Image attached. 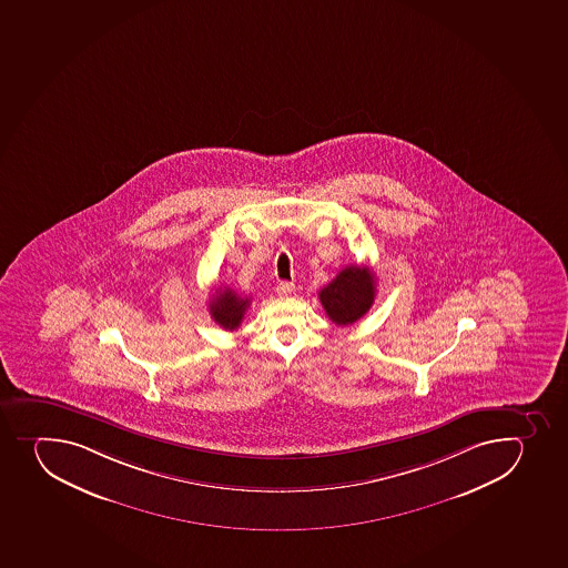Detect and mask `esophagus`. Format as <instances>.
Instances as JSON below:
<instances>
[{
    "instance_id": "esophagus-1",
    "label": "esophagus",
    "mask_w": 568,
    "mask_h": 568,
    "mask_svg": "<svg viewBox=\"0 0 568 568\" xmlns=\"http://www.w3.org/2000/svg\"><path fill=\"white\" fill-rule=\"evenodd\" d=\"M294 288H296L294 283L282 282L280 285H277V294H280V296H288V294L294 292Z\"/></svg>"
}]
</instances>
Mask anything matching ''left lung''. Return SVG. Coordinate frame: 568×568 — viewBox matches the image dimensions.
I'll list each match as a JSON object with an SVG mask.
<instances>
[{"label": "left lung", "instance_id": "left-lung-1", "mask_svg": "<svg viewBox=\"0 0 568 568\" xmlns=\"http://www.w3.org/2000/svg\"><path fill=\"white\" fill-rule=\"evenodd\" d=\"M318 296L333 324H355L375 302V276L367 266H346Z\"/></svg>", "mask_w": 568, "mask_h": 568}]
</instances>
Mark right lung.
Here are the masks:
<instances>
[{
  "mask_svg": "<svg viewBox=\"0 0 568 568\" xmlns=\"http://www.w3.org/2000/svg\"><path fill=\"white\" fill-rule=\"evenodd\" d=\"M250 307V297H241L232 288H219L211 297L210 313L215 324L222 329L235 331L243 322L244 313Z\"/></svg>",
  "mask_w": 568,
  "mask_h": 568,
  "instance_id": "right-lung-1",
  "label": "right lung"
}]
</instances>
